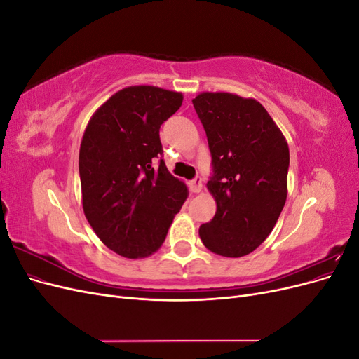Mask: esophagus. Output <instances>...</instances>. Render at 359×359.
Here are the masks:
<instances>
[{
	"label": "esophagus",
	"mask_w": 359,
	"mask_h": 359,
	"mask_svg": "<svg viewBox=\"0 0 359 359\" xmlns=\"http://www.w3.org/2000/svg\"><path fill=\"white\" fill-rule=\"evenodd\" d=\"M189 187L193 193H199L202 190V178L201 177H194L190 182H189Z\"/></svg>",
	"instance_id": "1"
}]
</instances>
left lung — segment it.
I'll list each match as a JSON object with an SVG mask.
<instances>
[{
  "label": "left lung",
  "mask_w": 359,
  "mask_h": 359,
  "mask_svg": "<svg viewBox=\"0 0 359 359\" xmlns=\"http://www.w3.org/2000/svg\"><path fill=\"white\" fill-rule=\"evenodd\" d=\"M193 106L208 139L212 173L206 187L217 202L201 240L220 256H245L266 240L285 206L287 142L253 99L203 93Z\"/></svg>",
  "instance_id": "obj_1"
}]
</instances>
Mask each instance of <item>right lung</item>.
Masks as SVG:
<instances>
[{
  "instance_id": "right-lung-1",
  "label": "right lung",
  "mask_w": 359,
  "mask_h": 359,
  "mask_svg": "<svg viewBox=\"0 0 359 359\" xmlns=\"http://www.w3.org/2000/svg\"><path fill=\"white\" fill-rule=\"evenodd\" d=\"M181 104L180 93L128 86L86 126L79 151L83 212L103 244L124 257L157 252L187 199L160 142V126Z\"/></svg>"
}]
</instances>
